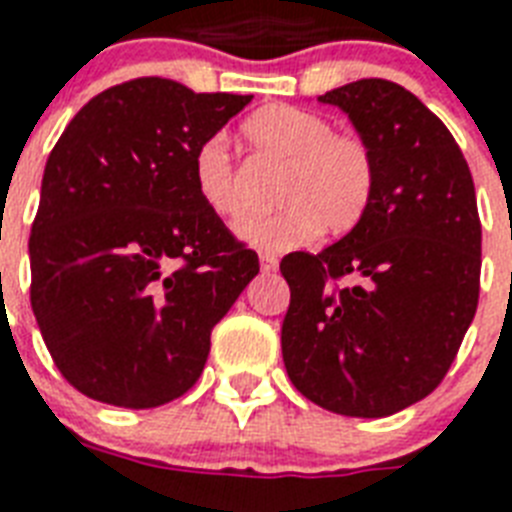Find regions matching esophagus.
<instances>
[{
    "label": "esophagus",
    "instance_id": "1",
    "mask_svg": "<svg viewBox=\"0 0 512 512\" xmlns=\"http://www.w3.org/2000/svg\"><path fill=\"white\" fill-rule=\"evenodd\" d=\"M279 268V257L271 255V252H260V271L271 273Z\"/></svg>",
    "mask_w": 512,
    "mask_h": 512
}]
</instances>
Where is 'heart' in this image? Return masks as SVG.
Wrapping results in <instances>:
<instances>
[{
    "label": "heart",
    "instance_id": "1",
    "mask_svg": "<svg viewBox=\"0 0 512 512\" xmlns=\"http://www.w3.org/2000/svg\"><path fill=\"white\" fill-rule=\"evenodd\" d=\"M257 154L284 164L276 185L281 207L244 217L236 225L241 241L265 252H287L313 241L321 231H353L372 204L377 162L372 148L350 132H335L327 116L308 108L265 106L241 124ZM199 199L220 217L241 212V193L231 151L220 138L204 140L193 156Z\"/></svg>",
    "mask_w": 512,
    "mask_h": 512
}]
</instances>
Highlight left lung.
I'll return each mask as SVG.
<instances>
[{
    "label": "left lung",
    "mask_w": 512,
    "mask_h": 512,
    "mask_svg": "<svg viewBox=\"0 0 512 512\" xmlns=\"http://www.w3.org/2000/svg\"><path fill=\"white\" fill-rule=\"evenodd\" d=\"M372 148L377 185L337 244L281 260L292 385L345 417H388L438 388L478 308L481 220L468 162L420 98L388 79L321 95Z\"/></svg>",
    "instance_id": "8db88e82"
}]
</instances>
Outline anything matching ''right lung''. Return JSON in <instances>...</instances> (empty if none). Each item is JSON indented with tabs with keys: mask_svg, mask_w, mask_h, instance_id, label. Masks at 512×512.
I'll return each instance as SVG.
<instances>
[{
	"mask_svg": "<svg viewBox=\"0 0 512 512\" xmlns=\"http://www.w3.org/2000/svg\"><path fill=\"white\" fill-rule=\"evenodd\" d=\"M249 100L143 76L95 95L52 148L28 239L31 308L84 396L124 409L183 396L260 271L193 183L201 143Z\"/></svg>",
	"mask_w": 512,
	"mask_h": 512,
	"instance_id": "right-lung-1",
	"label": "right lung"
}]
</instances>
